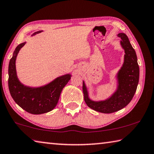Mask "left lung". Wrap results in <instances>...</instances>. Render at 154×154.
<instances>
[{
	"mask_svg": "<svg viewBox=\"0 0 154 154\" xmlns=\"http://www.w3.org/2000/svg\"><path fill=\"white\" fill-rule=\"evenodd\" d=\"M121 47L125 50L124 62L116 73L117 87L115 91L104 100L94 101L89 96L88 88L83 81V92L86 104L93 110L102 113H112L121 110L129 104L137 88L139 67L135 50L131 46L127 35L120 33Z\"/></svg>",
	"mask_w": 154,
	"mask_h": 154,
	"instance_id": "obj_1",
	"label": "left lung"
}]
</instances>
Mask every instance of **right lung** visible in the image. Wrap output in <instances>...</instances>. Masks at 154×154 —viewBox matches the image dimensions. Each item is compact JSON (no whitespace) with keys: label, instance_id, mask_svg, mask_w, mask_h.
I'll return each instance as SVG.
<instances>
[{"label":"right lung","instance_id":"right-lung-1","mask_svg":"<svg viewBox=\"0 0 154 154\" xmlns=\"http://www.w3.org/2000/svg\"><path fill=\"white\" fill-rule=\"evenodd\" d=\"M42 31L33 33L32 36ZM26 44H19L13 54L9 65V89L17 104L26 112L33 114H40L52 110L59 100L60 93L71 79V75L66 74L58 77L47 84L33 88L23 85L19 80L16 71V59L19 50Z\"/></svg>","mask_w":154,"mask_h":154}]
</instances>
